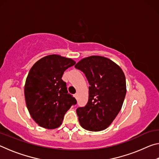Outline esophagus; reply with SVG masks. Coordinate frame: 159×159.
I'll return each mask as SVG.
<instances>
[{
    "mask_svg": "<svg viewBox=\"0 0 159 159\" xmlns=\"http://www.w3.org/2000/svg\"><path fill=\"white\" fill-rule=\"evenodd\" d=\"M78 97H79V94H78V93L75 94V95H74V98L77 99H78Z\"/></svg>",
    "mask_w": 159,
    "mask_h": 159,
    "instance_id": "obj_1",
    "label": "esophagus"
}]
</instances>
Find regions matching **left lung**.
<instances>
[{
    "label": "left lung",
    "instance_id": "left-lung-1",
    "mask_svg": "<svg viewBox=\"0 0 159 159\" xmlns=\"http://www.w3.org/2000/svg\"><path fill=\"white\" fill-rule=\"evenodd\" d=\"M75 67L88 80V103L76 109L83 128L90 131L105 130L121 109L126 94L125 74L110 59L93 55L80 60Z\"/></svg>",
    "mask_w": 159,
    "mask_h": 159
}]
</instances>
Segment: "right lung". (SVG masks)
<instances>
[{"instance_id":"add662e5","label":"right lung","mask_w":159,"mask_h":159,"mask_svg":"<svg viewBox=\"0 0 159 159\" xmlns=\"http://www.w3.org/2000/svg\"><path fill=\"white\" fill-rule=\"evenodd\" d=\"M76 61L59 55L43 57L29 72L25 85L26 107L38 125L46 129L57 128L62 123L64 114L76 103L67 93L61 77L64 71Z\"/></svg>"}]
</instances>
